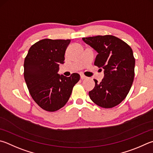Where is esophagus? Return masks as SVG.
<instances>
[{
    "instance_id": "obj_1",
    "label": "esophagus",
    "mask_w": 153,
    "mask_h": 153,
    "mask_svg": "<svg viewBox=\"0 0 153 153\" xmlns=\"http://www.w3.org/2000/svg\"><path fill=\"white\" fill-rule=\"evenodd\" d=\"M80 77H81L82 79H85L88 78L87 77H86L85 76H84V75H83V74H81V76H80Z\"/></svg>"
}]
</instances>
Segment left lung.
<instances>
[{"label":"left lung","mask_w":153,"mask_h":153,"mask_svg":"<svg viewBox=\"0 0 153 153\" xmlns=\"http://www.w3.org/2000/svg\"><path fill=\"white\" fill-rule=\"evenodd\" d=\"M82 39L98 53L94 65L104 71L101 82L94 79L95 87L89 91V96L102 108L114 107L124 100L132 85L135 65L132 50L124 41L110 35Z\"/></svg>","instance_id":"left-lung-1"}]
</instances>
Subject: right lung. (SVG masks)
Returning a JSON list of instances; mask_svg holds the SVG:
<instances>
[{
  "mask_svg": "<svg viewBox=\"0 0 153 153\" xmlns=\"http://www.w3.org/2000/svg\"><path fill=\"white\" fill-rule=\"evenodd\" d=\"M70 39H44L30 47L24 62V77L29 93L44 110L55 112L64 106L80 76L57 74L64 63L65 53Z\"/></svg>",
  "mask_w": 153,
  "mask_h": 153,
  "instance_id": "add662e5",
  "label": "right lung"
}]
</instances>
